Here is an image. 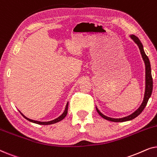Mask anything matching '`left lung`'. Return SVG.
Masks as SVG:
<instances>
[{
	"label": "left lung",
	"instance_id": "1",
	"mask_svg": "<svg viewBox=\"0 0 157 157\" xmlns=\"http://www.w3.org/2000/svg\"><path fill=\"white\" fill-rule=\"evenodd\" d=\"M129 37L132 38V39L134 40L135 44H136L137 46H138L139 51H140L141 57H142L143 61L144 62L145 64V92H144V99L143 101L140 105V106L139 107L138 109H136L134 112H133L132 114L127 116V117H123V118H119V119H115V118H111L106 117L101 112H100V111L98 110L97 107L96 106V111L98 113L101 117L104 118V119L108 120V121H113V122H124V121H131V120L135 119V118L138 117V116L140 114V113L142 112V111L144 109V108L147 106L148 101H149L150 96L151 95L152 93V89H153V79H152L151 76V65H150V61L149 58L144 52V50L143 45L141 44L140 40L138 38L136 37V36L134 35H130Z\"/></svg>",
	"mask_w": 157,
	"mask_h": 157
}]
</instances>
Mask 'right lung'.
<instances>
[{
    "mask_svg": "<svg viewBox=\"0 0 157 157\" xmlns=\"http://www.w3.org/2000/svg\"><path fill=\"white\" fill-rule=\"evenodd\" d=\"M68 102H67V104H66V108H65V110L63 112V113L61 116H59V117L56 118V119H53V120H51V121H36V120H33V119H29V118H27L26 117H25L24 115L20 111H19V112L21 113V115L23 116V117L25 118V119H27L28 121H31V122H33V123H35V124H40V125H49V124H55V123H57V122H59L60 121H61V120H63L64 118L66 117V116L67 115V113H68Z\"/></svg>",
    "mask_w": 157,
    "mask_h": 157,
    "instance_id": "obj_1",
    "label": "right lung"
}]
</instances>
